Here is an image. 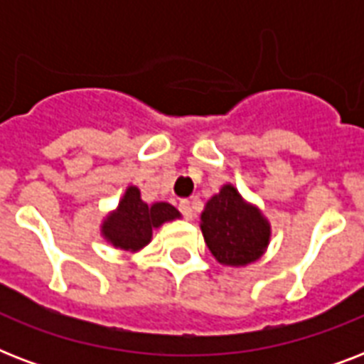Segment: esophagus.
<instances>
[{"mask_svg":"<svg viewBox=\"0 0 364 364\" xmlns=\"http://www.w3.org/2000/svg\"><path fill=\"white\" fill-rule=\"evenodd\" d=\"M179 211H181V215L185 217V219H193L194 217L193 204H191L188 200H181V202H179Z\"/></svg>","mask_w":364,"mask_h":364,"instance_id":"esophagus-1","label":"esophagus"}]
</instances>
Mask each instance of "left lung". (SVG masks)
<instances>
[{
  "label": "left lung",
  "instance_id": "8db88e82",
  "mask_svg": "<svg viewBox=\"0 0 364 364\" xmlns=\"http://www.w3.org/2000/svg\"><path fill=\"white\" fill-rule=\"evenodd\" d=\"M202 234L221 264L243 266L262 255L270 240V227L257 208L243 202L232 185H225L205 204Z\"/></svg>",
  "mask_w": 364,
  "mask_h": 364
}]
</instances>
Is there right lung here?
Listing matches in <instances>:
<instances>
[{"label": "right lung", "instance_id": "obj_1", "mask_svg": "<svg viewBox=\"0 0 364 364\" xmlns=\"http://www.w3.org/2000/svg\"><path fill=\"white\" fill-rule=\"evenodd\" d=\"M176 217H179V211L173 205L166 202L147 205L141 200L139 188L128 187L119 210L107 217L102 230L115 247L136 251L151 242L153 228Z\"/></svg>", "mask_w": 364, "mask_h": 364}]
</instances>
